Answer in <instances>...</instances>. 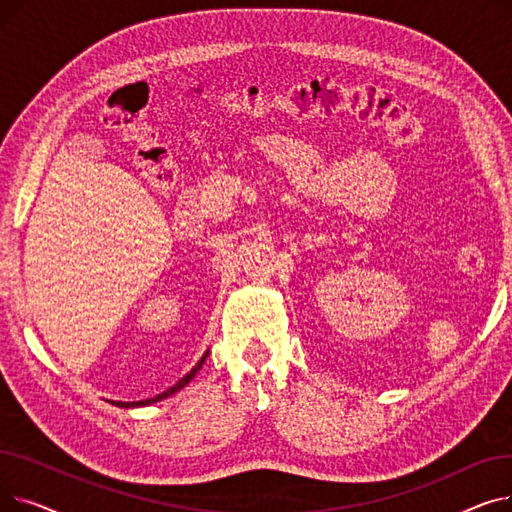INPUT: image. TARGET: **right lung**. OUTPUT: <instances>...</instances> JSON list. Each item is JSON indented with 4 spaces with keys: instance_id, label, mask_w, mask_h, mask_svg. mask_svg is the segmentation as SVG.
Masks as SVG:
<instances>
[{
    "instance_id": "1",
    "label": "right lung",
    "mask_w": 512,
    "mask_h": 512,
    "mask_svg": "<svg viewBox=\"0 0 512 512\" xmlns=\"http://www.w3.org/2000/svg\"><path fill=\"white\" fill-rule=\"evenodd\" d=\"M207 359V353L201 357V361L191 369V371H188L186 375H184V378L178 382V384H174L172 388H168L166 392H161V394H157V396H153V398H147V400H139V402H118V407H145V405H151V402H157V400H161V398H168V396H172L174 392H178L180 388H184L188 382H191L193 378H195V375H197V371L201 369V365H203V361Z\"/></svg>"
}]
</instances>
